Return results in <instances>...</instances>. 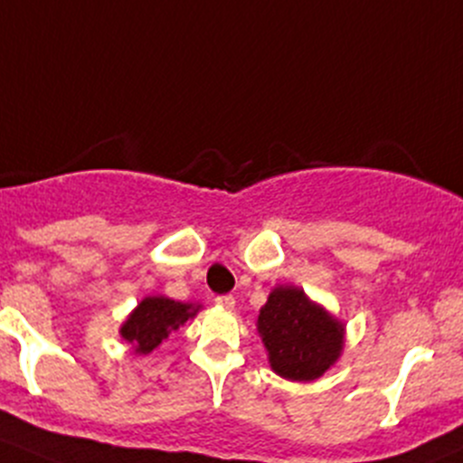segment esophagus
Here are the masks:
<instances>
[{
    "label": "esophagus",
    "instance_id": "34e87169",
    "mask_svg": "<svg viewBox=\"0 0 463 463\" xmlns=\"http://www.w3.org/2000/svg\"><path fill=\"white\" fill-rule=\"evenodd\" d=\"M214 303L223 309H235V298H232V296H217V298H214Z\"/></svg>",
    "mask_w": 463,
    "mask_h": 463
}]
</instances>
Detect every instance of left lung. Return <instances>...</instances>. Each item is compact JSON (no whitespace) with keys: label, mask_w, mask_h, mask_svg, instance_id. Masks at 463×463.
Returning a JSON list of instances; mask_svg holds the SVG:
<instances>
[{"label":"left lung","mask_w":463,"mask_h":463,"mask_svg":"<svg viewBox=\"0 0 463 463\" xmlns=\"http://www.w3.org/2000/svg\"><path fill=\"white\" fill-rule=\"evenodd\" d=\"M255 326L271 371L291 383L318 380L344 351L345 323L296 285L273 287Z\"/></svg>","instance_id":"8db88e82"}]
</instances>
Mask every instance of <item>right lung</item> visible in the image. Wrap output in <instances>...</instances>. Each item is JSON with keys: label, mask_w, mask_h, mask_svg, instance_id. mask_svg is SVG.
I'll return each mask as SVG.
<instances>
[{"label": "right lung", "mask_w": 463, "mask_h": 463, "mask_svg": "<svg viewBox=\"0 0 463 463\" xmlns=\"http://www.w3.org/2000/svg\"><path fill=\"white\" fill-rule=\"evenodd\" d=\"M201 307L203 305L181 303L167 296H145L119 326V335L133 345L136 355H149L174 330L194 318Z\"/></svg>", "instance_id": "add662e5"}]
</instances>
